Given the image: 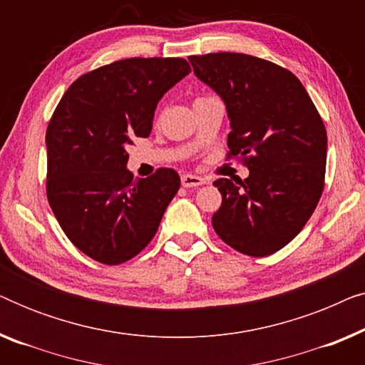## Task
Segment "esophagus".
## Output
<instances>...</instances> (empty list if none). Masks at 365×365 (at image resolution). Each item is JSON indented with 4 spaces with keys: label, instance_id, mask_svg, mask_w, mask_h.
<instances>
[{
    "label": "esophagus",
    "instance_id": "34e87169",
    "mask_svg": "<svg viewBox=\"0 0 365 365\" xmlns=\"http://www.w3.org/2000/svg\"><path fill=\"white\" fill-rule=\"evenodd\" d=\"M181 182L184 187H197V186H202L206 181H204L201 176H194V174H182Z\"/></svg>",
    "mask_w": 365,
    "mask_h": 365
}]
</instances>
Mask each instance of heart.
Listing matches in <instances>:
<instances>
[{
  "mask_svg": "<svg viewBox=\"0 0 365 365\" xmlns=\"http://www.w3.org/2000/svg\"><path fill=\"white\" fill-rule=\"evenodd\" d=\"M199 99H204V98H199Z\"/></svg>",
  "mask_w": 365,
  "mask_h": 365,
  "instance_id": "heart-1",
  "label": "heart"
}]
</instances>
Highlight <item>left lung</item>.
Instances as JSON below:
<instances>
[{"label":"left lung","instance_id":"left-lung-1","mask_svg":"<svg viewBox=\"0 0 365 365\" xmlns=\"http://www.w3.org/2000/svg\"><path fill=\"white\" fill-rule=\"evenodd\" d=\"M194 74L226 104L227 158L249 168L244 179H217L222 204L212 227L247 256L277 252L312 216L324 189L327 134L302 83L266 59L242 53L189 56Z\"/></svg>","mask_w":365,"mask_h":365}]
</instances>
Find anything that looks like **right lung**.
I'll use <instances>...</instances> for the list:
<instances>
[{
  "instance_id": "1",
  "label": "right lung",
  "mask_w": 365,
  "mask_h": 365,
  "mask_svg": "<svg viewBox=\"0 0 365 365\" xmlns=\"http://www.w3.org/2000/svg\"><path fill=\"white\" fill-rule=\"evenodd\" d=\"M191 73L181 58H129L78 78L46 129L49 206L69 241L116 266L151 242L181 179L161 168L146 179L126 169V148L148 138L156 106Z\"/></svg>"
}]
</instances>
